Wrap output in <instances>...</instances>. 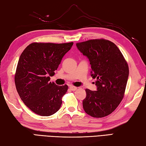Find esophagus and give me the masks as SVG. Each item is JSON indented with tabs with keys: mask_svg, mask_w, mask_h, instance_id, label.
<instances>
[{
	"mask_svg": "<svg viewBox=\"0 0 146 146\" xmlns=\"http://www.w3.org/2000/svg\"><path fill=\"white\" fill-rule=\"evenodd\" d=\"M70 89L71 91H76V90H77V88L75 87V86H70Z\"/></svg>",
	"mask_w": 146,
	"mask_h": 146,
	"instance_id": "34e87169",
	"label": "esophagus"
}]
</instances>
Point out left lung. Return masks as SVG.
I'll return each mask as SVG.
<instances>
[{
  "label": "left lung",
  "instance_id": "obj_1",
  "mask_svg": "<svg viewBox=\"0 0 146 146\" xmlns=\"http://www.w3.org/2000/svg\"><path fill=\"white\" fill-rule=\"evenodd\" d=\"M91 64V75L96 78L97 91L86 89L83 108L89 115L102 118L114 111L122 101L126 88L129 67L115 44L105 39L76 43Z\"/></svg>",
  "mask_w": 146,
  "mask_h": 146
}]
</instances>
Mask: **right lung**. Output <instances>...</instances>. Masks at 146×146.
Wrapping results in <instances>:
<instances>
[{
  "mask_svg": "<svg viewBox=\"0 0 146 146\" xmlns=\"http://www.w3.org/2000/svg\"><path fill=\"white\" fill-rule=\"evenodd\" d=\"M73 44L33 42L20 56L15 75L17 91L24 104L36 114L48 117L60 109L68 86L51 83L49 76L54 75Z\"/></svg>",
  "mask_w": 146,
  "mask_h": 146,
  "instance_id": "obj_1",
  "label": "right lung"
}]
</instances>
